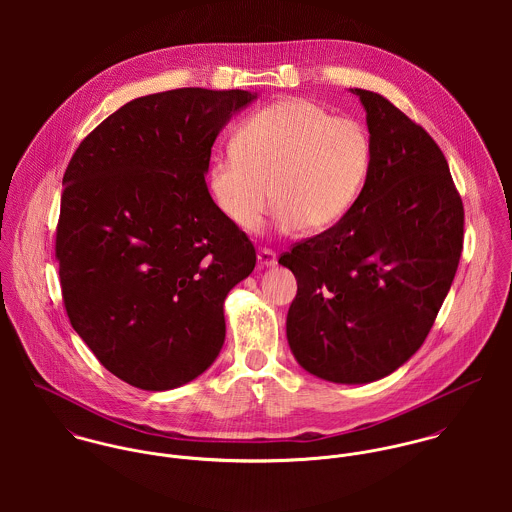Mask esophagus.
I'll return each mask as SVG.
<instances>
[{
  "label": "esophagus",
  "mask_w": 512,
  "mask_h": 512,
  "mask_svg": "<svg viewBox=\"0 0 512 512\" xmlns=\"http://www.w3.org/2000/svg\"><path fill=\"white\" fill-rule=\"evenodd\" d=\"M276 262H278V256L274 250H268V248L258 250V266L260 268H274Z\"/></svg>",
  "instance_id": "esophagus-1"
}]
</instances>
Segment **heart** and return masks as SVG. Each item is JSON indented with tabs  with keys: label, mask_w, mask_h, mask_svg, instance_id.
<instances>
[{
	"label": "heart",
	"mask_w": 512,
	"mask_h": 512,
	"mask_svg": "<svg viewBox=\"0 0 512 512\" xmlns=\"http://www.w3.org/2000/svg\"><path fill=\"white\" fill-rule=\"evenodd\" d=\"M230 149L211 159L207 189L220 215L240 232L260 226L270 193L280 230L333 226L361 195L372 155L361 122L333 118L299 96L248 116Z\"/></svg>",
	"instance_id": "b5f03b06"
}]
</instances>
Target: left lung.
<instances>
[{"mask_svg":"<svg viewBox=\"0 0 512 512\" xmlns=\"http://www.w3.org/2000/svg\"><path fill=\"white\" fill-rule=\"evenodd\" d=\"M372 155L361 195L278 262L297 280L286 333L295 361L337 384H366L426 341L463 248V203L430 134L384 96L351 88Z\"/></svg>","mask_w":512,"mask_h":512,"instance_id":"obj_1","label":"left lung"}]
</instances>
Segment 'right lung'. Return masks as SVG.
Returning a JSON list of instances; mask_svg holds the SVG:
<instances>
[{
	"instance_id": "obj_1",
	"label": "right lung",
	"mask_w": 512,
	"mask_h": 512,
	"mask_svg": "<svg viewBox=\"0 0 512 512\" xmlns=\"http://www.w3.org/2000/svg\"><path fill=\"white\" fill-rule=\"evenodd\" d=\"M248 90L136 98L88 134L63 177L57 260L74 331L151 392L201 376L224 343V299L256 252L207 189L211 147Z\"/></svg>"
}]
</instances>
